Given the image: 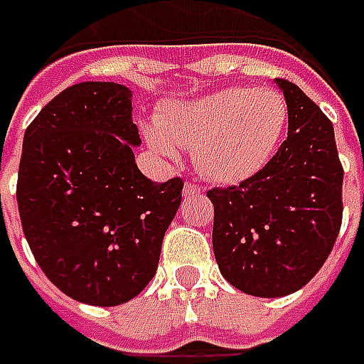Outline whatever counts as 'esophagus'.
Instances as JSON below:
<instances>
[{"label":"esophagus","instance_id":"esophagus-1","mask_svg":"<svg viewBox=\"0 0 364 364\" xmlns=\"http://www.w3.org/2000/svg\"><path fill=\"white\" fill-rule=\"evenodd\" d=\"M200 192H203V188H200V186H198V184H194V182H186V184H184V196H186V198H190V196H194V194H200Z\"/></svg>","mask_w":364,"mask_h":364}]
</instances>
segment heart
Instances as JSON below:
<instances>
[{
    "instance_id": "1",
    "label": "heart",
    "mask_w": 364,
    "mask_h": 364,
    "mask_svg": "<svg viewBox=\"0 0 364 364\" xmlns=\"http://www.w3.org/2000/svg\"><path fill=\"white\" fill-rule=\"evenodd\" d=\"M160 132H147L156 151L176 156V147L194 149L200 172L220 184L255 176L272 160L287 125V103L267 87H231L166 107Z\"/></svg>"
}]
</instances>
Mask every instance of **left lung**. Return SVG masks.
Wrapping results in <instances>:
<instances>
[{"instance_id":"1","label":"left lung","mask_w":364,"mask_h":364,"mask_svg":"<svg viewBox=\"0 0 364 364\" xmlns=\"http://www.w3.org/2000/svg\"><path fill=\"white\" fill-rule=\"evenodd\" d=\"M287 137L237 186L206 192L215 206L213 249L223 277L249 296L282 298L328 259L343 225V164L322 109L286 78Z\"/></svg>"}]
</instances>
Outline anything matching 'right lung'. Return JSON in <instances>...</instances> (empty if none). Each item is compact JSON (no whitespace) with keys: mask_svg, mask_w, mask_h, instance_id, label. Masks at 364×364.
<instances>
[{"mask_svg":"<svg viewBox=\"0 0 364 364\" xmlns=\"http://www.w3.org/2000/svg\"><path fill=\"white\" fill-rule=\"evenodd\" d=\"M132 91L78 82L56 95L23 135L21 229L40 269L68 298L119 306L151 282L182 203V178L139 172Z\"/></svg>","mask_w":364,"mask_h":364,"instance_id":"obj_1","label":"right lung"}]
</instances>
